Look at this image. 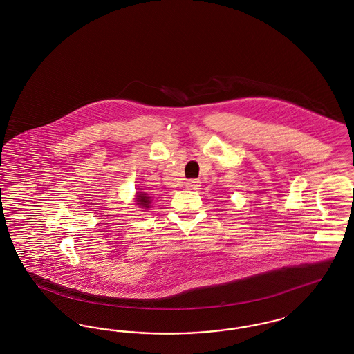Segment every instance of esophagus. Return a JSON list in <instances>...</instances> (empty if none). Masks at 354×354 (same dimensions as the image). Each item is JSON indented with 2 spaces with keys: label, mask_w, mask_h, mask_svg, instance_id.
<instances>
[{
  "label": "esophagus",
  "mask_w": 354,
  "mask_h": 354,
  "mask_svg": "<svg viewBox=\"0 0 354 354\" xmlns=\"http://www.w3.org/2000/svg\"><path fill=\"white\" fill-rule=\"evenodd\" d=\"M185 187L188 189H198L201 187V180L199 179H189V180H187Z\"/></svg>",
  "instance_id": "esophagus-1"
}]
</instances>
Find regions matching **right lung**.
<instances>
[{
    "label": "right lung",
    "mask_w": 354,
    "mask_h": 354,
    "mask_svg": "<svg viewBox=\"0 0 354 354\" xmlns=\"http://www.w3.org/2000/svg\"><path fill=\"white\" fill-rule=\"evenodd\" d=\"M135 202L140 207V208H150L151 205V198L149 196L147 192H143V191H138L136 192V198H135Z\"/></svg>",
    "instance_id": "obj_1"
}]
</instances>
